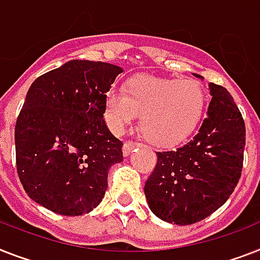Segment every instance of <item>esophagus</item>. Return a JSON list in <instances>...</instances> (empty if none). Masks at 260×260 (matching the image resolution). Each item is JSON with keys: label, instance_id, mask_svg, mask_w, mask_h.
<instances>
[{"label": "esophagus", "instance_id": "34e87169", "mask_svg": "<svg viewBox=\"0 0 260 260\" xmlns=\"http://www.w3.org/2000/svg\"><path fill=\"white\" fill-rule=\"evenodd\" d=\"M139 143H135V141H125L123 145V153L124 156H128L131 153V152L134 151L136 147H139Z\"/></svg>", "mask_w": 260, "mask_h": 260}]
</instances>
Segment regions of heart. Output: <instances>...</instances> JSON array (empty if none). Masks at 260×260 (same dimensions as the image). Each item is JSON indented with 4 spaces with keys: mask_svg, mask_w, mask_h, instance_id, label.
<instances>
[{
    "mask_svg": "<svg viewBox=\"0 0 260 260\" xmlns=\"http://www.w3.org/2000/svg\"><path fill=\"white\" fill-rule=\"evenodd\" d=\"M206 93L195 80H171L140 76L125 84V93H105V120L115 134L140 117L143 136L157 147L184 141L199 125Z\"/></svg>",
    "mask_w": 260,
    "mask_h": 260,
    "instance_id": "heart-1",
    "label": "heart"
}]
</instances>
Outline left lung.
<instances>
[{"instance_id": "left-lung-1", "label": "left lung", "mask_w": 260, "mask_h": 260, "mask_svg": "<svg viewBox=\"0 0 260 260\" xmlns=\"http://www.w3.org/2000/svg\"><path fill=\"white\" fill-rule=\"evenodd\" d=\"M193 76L203 79L202 76ZM211 101L199 132L174 151L156 152L144 193L159 219L193 224L227 202L243 168L246 126L225 88L210 82Z\"/></svg>"}]
</instances>
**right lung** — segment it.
Masks as SVG:
<instances>
[{
  "mask_svg": "<svg viewBox=\"0 0 260 260\" xmlns=\"http://www.w3.org/2000/svg\"><path fill=\"white\" fill-rule=\"evenodd\" d=\"M117 65L72 60L30 85L14 129L17 174L31 200L79 216L101 203L123 143L105 124V93Z\"/></svg>",
  "mask_w": 260,
  "mask_h": 260,
  "instance_id": "obj_1",
  "label": "right lung"
}]
</instances>
